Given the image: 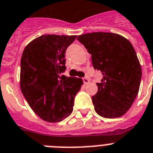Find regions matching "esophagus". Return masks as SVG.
Returning <instances> with one entry per match:
<instances>
[{
  "mask_svg": "<svg viewBox=\"0 0 153 153\" xmlns=\"http://www.w3.org/2000/svg\"><path fill=\"white\" fill-rule=\"evenodd\" d=\"M82 80H83V82H84V84H88V82H89V79L88 78H82Z\"/></svg>",
  "mask_w": 153,
  "mask_h": 153,
  "instance_id": "34e87169",
  "label": "esophagus"
}]
</instances>
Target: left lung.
I'll return each instance as SVG.
<instances>
[{
    "label": "left lung",
    "instance_id": "left-lung-1",
    "mask_svg": "<svg viewBox=\"0 0 153 153\" xmlns=\"http://www.w3.org/2000/svg\"><path fill=\"white\" fill-rule=\"evenodd\" d=\"M91 54L94 68L102 73L98 92L91 97L95 110L104 118L126 114L137 96L142 69L128 40L118 34L93 32L77 38Z\"/></svg>",
    "mask_w": 153,
    "mask_h": 153
}]
</instances>
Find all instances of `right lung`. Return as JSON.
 Listing matches in <instances>:
<instances>
[{
	"label": "right lung",
	"mask_w": 153,
	"mask_h": 153,
	"mask_svg": "<svg viewBox=\"0 0 153 153\" xmlns=\"http://www.w3.org/2000/svg\"><path fill=\"white\" fill-rule=\"evenodd\" d=\"M76 35L46 34L25 47L21 59L20 86L31 109L43 120L58 123L73 111L82 78L62 75L65 54Z\"/></svg>",
	"instance_id": "right-lung-1"
}]
</instances>
